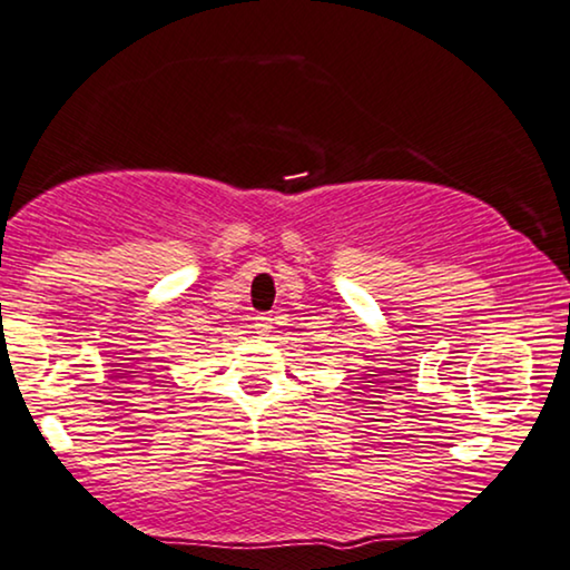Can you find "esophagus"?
<instances>
[{
    "label": "esophagus",
    "mask_w": 570,
    "mask_h": 570,
    "mask_svg": "<svg viewBox=\"0 0 570 570\" xmlns=\"http://www.w3.org/2000/svg\"><path fill=\"white\" fill-rule=\"evenodd\" d=\"M271 327H274V317H271V315H255L253 317V331L258 335H268Z\"/></svg>",
    "instance_id": "esophagus-1"
}]
</instances>
